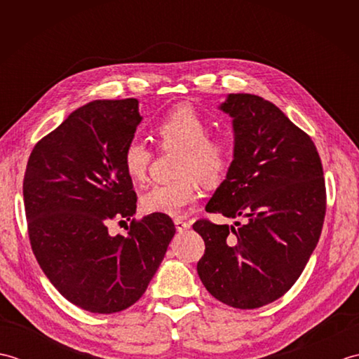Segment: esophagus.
Returning a JSON list of instances; mask_svg holds the SVG:
<instances>
[{
    "instance_id": "esophagus-1",
    "label": "esophagus",
    "mask_w": 359,
    "mask_h": 359,
    "mask_svg": "<svg viewBox=\"0 0 359 359\" xmlns=\"http://www.w3.org/2000/svg\"><path fill=\"white\" fill-rule=\"evenodd\" d=\"M174 225H175V230H177L179 233L185 231V230H188V228H189V224L185 222L184 219H174Z\"/></svg>"
}]
</instances>
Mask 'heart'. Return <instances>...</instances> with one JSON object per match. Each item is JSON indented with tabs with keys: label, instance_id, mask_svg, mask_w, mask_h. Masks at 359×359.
Segmentation results:
<instances>
[{
	"label": "heart",
	"instance_id": "1",
	"mask_svg": "<svg viewBox=\"0 0 359 359\" xmlns=\"http://www.w3.org/2000/svg\"><path fill=\"white\" fill-rule=\"evenodd\" d=\"M163 148H180L175 163L177 177L148 188L140 207L148 215L180 216L199 196V179L207 185L224 179L233 160V147L224 137L210 135V121L193 106L182 104L170 111L154 128ZM151 151L140 140H131L121 154V165L134 184L147 179Z\"/></svg>",
	"mask_w": 359,
	"mask_h": 359
}]
</instances>
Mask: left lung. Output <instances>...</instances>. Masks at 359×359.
Segmentation results:
<instances>
[{
    "label": "left lung",
    "instance_id": "obj_1",
    "mask_svg": "<svg viewBox=\"0 0 359 359\" xmlns=\"http://www.w3.org/2000/svg\"><path fill=\"white\" fill-rule=\"evenodd\" d=\"M219 109L233 118V162L205 210L245 224L197 220L205 242L197 273L220 302L257 309L292 288L316 248L323 165L310 137L262 97L228 94Z\"/></svg>",
    "mask_w": 359,
    "mask_h": 359
}]
</instances>
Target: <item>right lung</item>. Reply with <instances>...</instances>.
<instances>
[{"label": "right lung", "mask_w": 359, "mask_h": 359, "mask_svg": "<svg viewBox=\"0 0 359 359\" xmlns=\"http://www.w3.org/2000/svg\"><path fill=\"white\" fill-rule=\"evenodd\" d=\"M140 121L135 98L94 100L38 142L27 162L22 196L34 255L52 285L90 313L139 301L175 233L163 215L133 220L126 234L108 231L112 219L135 215L121 154Z\"/></svg>", "instance_id": "add662e5"}]
</instances>
